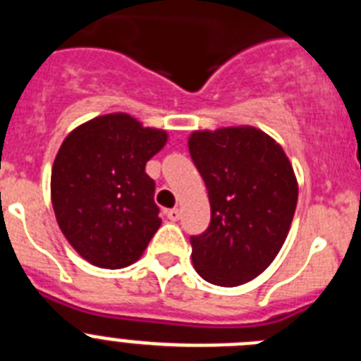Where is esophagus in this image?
Masks as SVG:
<instances>
[{
    "mask_svg": "<svg viewBox=\"0 0 361 361\" xmlns=\"http://www.w3.org/2000/svg\"><path fill=\"white\" fill-rule=\"evenodd\" d=\"M166 216H168V219H170L171 222H177V220L180 219V212H178L177 208H173V209H168V212H166Z\"/></svg>",
    "mask_w": 361,
    "mask_h": 361,
    "instance_id": "obj_1",
    "label": "esophagus"
}]
</instances>
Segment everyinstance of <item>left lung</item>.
<instances>
[{
  "mask_svg": "<svg viewBox=\"0 0 361 361\" xmlns=\"http://www.w3.org/2000/svg\"><path fill=\"white\" fill-rule=\"evenodd\" d=\"M188 148L212 206L208 229L190 238L193 267L222 288L250 282L275 260L291 228L298 200L291 162L253 126L199 130Z\"/></svg>",
  "mask_w": 361,
  "mask_h": 361,
  "instance_id": "1",
  "label": "left lung"
}]
</instances>
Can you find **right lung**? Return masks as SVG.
Masks as SVG:
<instances>
[{
    "label": "right lung",
    "mask_w": 361,
    "mask_h": 361,
    "mask_svg": "<svg viewBox=\"0 0 361 361\" xmlns=\"http://www.w3.org/2000/svg\"><path fill=\"white\" fill-rule=\"evenodd\" d=\"M168 141L128 114L99 116L66 135L52 166L57 224L85 260L104 269L137 262L161 226L146 162Z\"/></svg>",
    "instance_id": "1"
}]
</instances>
